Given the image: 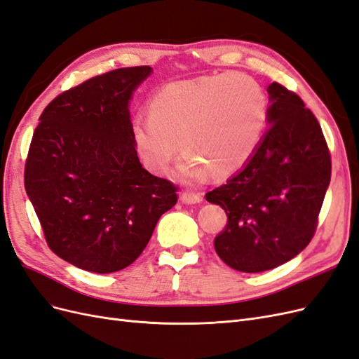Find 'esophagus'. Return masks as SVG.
<instances>
[{
	"instance_id": "34e87169",
	"label": "esophagus",
	"mask_w": 359,
	"mask_h": 359,
	"mask_svg": "<svg viewBox=\"0 0 359 359\" xmlns=\"http://www.w3.org/2000/svg\"><path fill=\"white\" fill-rule=\"evenodd\" d=\"M181 201L187 205H193V203H201L203 201L201 193H191V191H184L181 193Z\"/></svg>"
}]
</instances>
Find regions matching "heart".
Instances as JSON below:
<instances>
[{"label": "heart", "instance_id": "obj_1", "mask_svg": "<svg viewBox=\"0 0 359 359\" xmlns=\"http://www.w3.org/2000/svg\"><path fill=\"white\" fill-rule=\"evenodd\" d=\"M137 114L130 135L145 168L169 170L181 147L178 168L187 182L229 175L244 166L264 136L268 99L252 76L223 73L169 83Z\"/></svg>", "mask_w": 359, "mask_h": 359}]
</instances>
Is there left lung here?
Segmentation results:
<instances>
[{
	"instance_id": "8db88e82",
	"label": "left lung",
	"mask_w": 359,
	"mask_h": 359,
	"mask_svg": "<svg viewBox=\"0 0 359 359\" xmlns=\"http://www.w3.org/2000/svg\"><path fill=\"white\" fill-rule=\"evenodd\" d=\"M266 91L269 128L253 156L205 194L227 215L215 252L243 273L283 265L309 245L331 181V154L316 116L278 82Z\"/></svg>"
}]
</instances>
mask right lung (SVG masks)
<instances>
[{
  "label": "right lung",
  "mask_w": 359,
  "mask_h": 359,
  "mask_svg": "<svg viewBox=\"0 0 359 359\" xmlns=\"http://www.w3.org/2000/svg\"><path fill=\"white\" fill-rule=\"evenodd\" d=\"M148 66L99 74L55 97L40 115L25 161V190L49 248L66 262L107 274L133 264L175 184L140 165L128 102Z\"/></svg>",
  "instance_id": "add662e5"
}]
</instances>
